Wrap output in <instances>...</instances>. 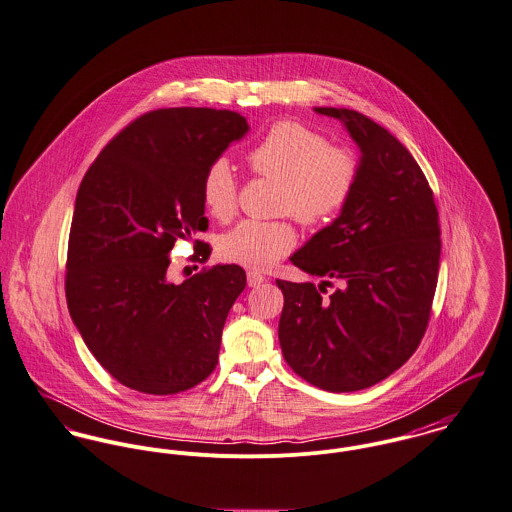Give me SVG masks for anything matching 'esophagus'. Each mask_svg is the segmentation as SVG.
I'll use <instances>...</instances> for the list:
<instances>
[{"label":"esophagus","mask_w":512,"mask_h":512,"mask_svg":"<svg viewBox=\"0 0 512 512\" xmlns=\"http://www.w3.org/2000/svg\"><path fill=\"white\" fill-rule=\"evenodd\" d=\"M246 281H248V285H250V287H258L260 283H264V281H266V278H264L262 274L252 272V270H250V272L246 274Z\"/></svg>","instance_id":"obj_1"}]
</instances>
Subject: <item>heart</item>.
Listing matches in <instances>:
<instances>
[{
	"mask_svg": "<svg viewBox=\"0 0 512 512\" xmlns=\"http://www.w3.org/2000/svg\"><path fill=\"white\" fill-rule=\"evenodd\" d=\"M256 176L278 182V213H291L303 227L323 229L346 209L360 176L358 156L330 144L297 121H279L246 156ZM201 199L219 219H233L238 186L225 158L213 160L201 180ZM297 242L291 219L242 221L219 240L223 260L250 270H268Z\"/></svg>",
	"mask_w": 512,
	"mask_h": 512,
	"instance_id": "b5f03b06",
	"label": "heart"
}]
</instances>
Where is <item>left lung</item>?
<instances>
[{
  "instance_id": "8db88e82",
  "label": "left lung",
  "mask_w": 512,
  "mask_h": 512,
  "mask_svg": "<svg viewBox=\"0 0 512 512\" xmlns=\"http://www.w3.org/2000/svg\"><path fill=\"white\" fill-rule=\"evenodd\" d=\"M340 119L362 150L342 215L291 256L323 283L278 279L279 344L289 368L332 393L372 387L419 348L440 268L434 193L417 160L387 129L354 109ZM338 282L332 293L326 286Z\"/></svg>"
}]
</instances>
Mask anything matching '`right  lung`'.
<instances>
[{
	"mask_svg": "<svg viewBox=\"0 0 512 512\" xmlns=\"http://www.w3.org/2000/svg\"><path fill=\"white\" fill-rule=\"evenodd\" d=\"M248 131L229 109H154L107 142L78 195L68 238L66 301L95 360L119 383L176 395L207 379L246 285L240 266L168 279L178 238L207 229L201 180ZM193 254L211 256L207 242Z\"/></svg>",
	"mask_w": 512,
	"mask_h": 512,
	"instance_id": "right-lung-1",
	"label": "right lung"
}]
</instances>
